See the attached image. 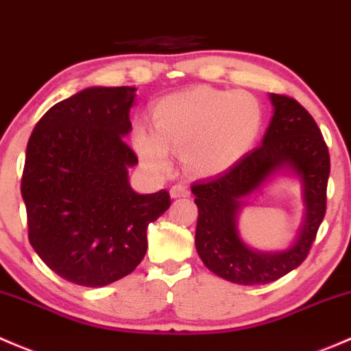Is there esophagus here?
Instances as JSON below:
<instances>
[{"mask_svg":"<svg viewBox=\"0 0 351 351\" xmlns=\"http://www.w3.org/2000/svg\"><path fill=\"white\" fill-rule=\"evenodd\" d=\"M189 187L184 186V184H176V186L171 187V196L172 197H186L189 196Z\"/></svg>","mask_w":351,"mask_h":351,"instance_id":"1","label":"esophagus"}]
</instances>
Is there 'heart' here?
Instances as JSON below:
<instances>
[{"label": "heart", "mask_w": 351, "mask_h": 351, "mask_svg": "<svg viewBox=\"0 0 351 351\" xmlns=\"http://www.w3.org/2000/svg\"><path fill=\"white\" fill-rule=\"evenodd\" d=\"M262 123V106L250 93L197 88L158 101L155 132L138 125L132 140L150 171L171 167V149L180 152L191 174L215 176L233 167L252 149Z\"/></svg>", "instance_id": "obj_1"}]
</instances>
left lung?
<instances>
[{"label":"left lung","mask_w":351,"mask_h":351,"mask_svg":"<svg viewBox=\"0 0 351 351\" xmlns=\"http://www.w3.org/2000/svg\"><path fill=\"white\" fill-rule=\"evenodd\" d=\"M274 117L262 145L233 167L196 182V250L221 279L241 285L269 284L301 265L326 213L330 152L313 117L292 97L270 95ZM289 168L302 179L306 216L296 241L284 252L252 251L239 238L236 218L244 199L277 170Z\"/></svg>","instance_id":"obj_1"}]
</instances>
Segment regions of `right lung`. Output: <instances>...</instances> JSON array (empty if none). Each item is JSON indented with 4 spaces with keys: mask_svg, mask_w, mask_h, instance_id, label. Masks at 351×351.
Masks as SVG:
<instances>
[{
    "mask_svg": "<svg viewBox=\"0 0 351 351\" xmlns=\"http://www.w3.org/2000/svg\"><path fill=\"white\" fill-rule=\"evenodd\" d=\"M135 91L84 89L53 104L28 140V240L69 282L103 287L132 274L145 256L147 228L171 206L165 189L138 194L128 182L138 158L123 136L132 132Z\"/></svg>",
    "mask_w": 351,
    "mask_h": 351,
    "instance_id": "1",
    "label": "right lung"
}]
</instances>
